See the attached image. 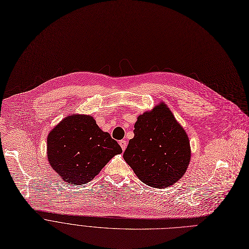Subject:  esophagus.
<instances>
[{"instance_id":"1","label":"esophagus","mask_w":249,"mask_h":249,"mask_svg":"<svg viewBox=\"0 0 249 249\" xmlns=\"http://www.w3.org/2000/svg\"><path fill=\"white\" fill-rule=\"evenodd\" d=\"M119 143H120V145H121V147L123 149V151H124L125 148H126V141L125 140H121Z\"/></svg>"}]
</instances>
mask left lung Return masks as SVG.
<instances>
[{"mask_svg":"<svg viewBox=\"0 0 249 249\" xmlns=\"http://www.w3.org/2000/svg\"><path fill=\"white\" fill-rule=\"evenodd\" d=\"M134 137L124 153V161L145 184L166 188L185 174L190 158V142L184 128L162 101L139 115Z\"/></svg>","mask_w":249,"mask_h":249,"instance_id":"obj_1","label":"left lung"}]
</instances>
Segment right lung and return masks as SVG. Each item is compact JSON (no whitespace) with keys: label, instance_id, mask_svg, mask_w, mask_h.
I'll return each mask as SVG.
<instances>
[{"label":"right lung","instance_id":"add662e5","mask_svg":"<svg viewBox=\"0 0 249 249\" xmlns=\"http://www.w3.org/2000/svg\"><path fill=\"white\" fill-rule=\"evenodd\" d=\"M122 152L118 142L89 115L67 116L47 137L49 164L68 184L89 182Z\"/></svg>","mask_w":249,"mask_h":249}]
</instances>
